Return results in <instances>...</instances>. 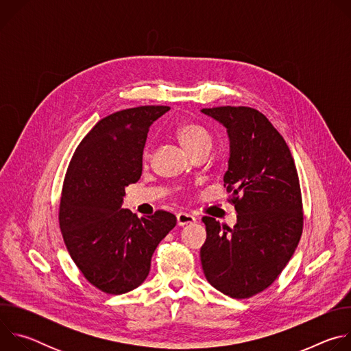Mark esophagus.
Listing matches in <instances>:
<instances>
[{
    "instance_id": "esophagus-1",
    "label": "esophagus",
    "mask_w": 351,
    "mask_h": 351,
    "mask_svg": "<svg viewBox=\"0 0 351 351\" xmlns=\"http://www.w3.org/2000/svg\"><path fill=\"white\" fill-rule=\"evenodd\" d=\"M176 219H178V225L179 226H184V225H191L195 222V218L187 213H179L176 215Z\"/></svg>"
}]
</instances>
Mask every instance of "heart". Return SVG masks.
Masks as SVG:
<instances>
[{
  "mask_svg": "<svg viewBox=\"0 0 351 351\" xmlns=\"http://www.w3.org/2000/svg\"><path fill=\"white\" fill-rule=\"evenodd\" d=\"M176 136L183 147L193 156L203 148L211 147V136L208 130L198 123H183L176 129ZM152 158V145L145 144L143 149V160L148 161Z\"/></svg>",
  "mask_w": 351,
  "mask_h": 351,
  "instance_id": "heart-1",
  "label": "heart"
}]
</instances>
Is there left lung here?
Segmentation results:
<instances>
[{
  "mask_svg": "<svg viewBox=\"0 0 351 351\" xmlns=\"http://www.w3.org/2000/svg\"><path fill=\"white\" fill-rule=\"evenodd\" d=\"M226 128L230 156L223 186L237 213L229 226L203 217L199 258L207 280L233 298L271 286L303 233L302 190L290 149L264 114L250 107L203 108Z\"/></svg>",
  "mask_w": 351,
  "mask_h": 351,
  "instance_id": "8db88e82",
  "label": "left lung"
}]
</instances>
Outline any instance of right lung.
<instances>
[{
	"mask_svg": "<svg viewBox=\"0 0 351 351\" xmlns=\"http://www.w3.org/2000/svg\"><path fill=\"white\" fill-rule=\"evenodd\" d=\"M169 110L144 106L106 117L80 141L68 167L60 228L76 267L104 293L140 286L157 245L176 225L167 211L138 218L122 208L125 187L141 176L148 129Z\"/></svg>",
	"mask_w": 351,
	"mask_h": 351,
	"instance_id": "obj_1",
	"label": "right lung"
}]
</instances>
